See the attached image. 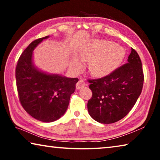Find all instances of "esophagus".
<instances>
[{
    "label": "esophagus",
    "mask_w": 160,
    "mask_h": 160,
    "mask_svg": "<svg viewBox=\"0 0 160 160\" xmlns=\"http://www.w3.org/2000/svg\"><path fill=\"white\" fill-rule=\"evenodd\" d=\"M86 85H87L85 82V81H84L83 80H80L78 82V83L76 84V88L78 89V90H80V89L84 88V87H85Z\"/></svg>",
    "instance_id": "esophagus-1"
}]
</instances>
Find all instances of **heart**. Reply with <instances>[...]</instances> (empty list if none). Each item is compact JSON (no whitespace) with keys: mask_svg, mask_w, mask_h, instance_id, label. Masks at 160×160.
Instances as JSON below:
<instances>
[{"mask_svg":"<svg viewBox=\"0 0 160 160\" xmlns=\"http://www.w3.org/2000/svg\"><path fill=\"white\" fill-rule=\"evenodd\" d=\"M126 56L122 46L104 39L89 42L80 51V58L74 56L71 66L75 71L83 69L82 62H89V70L94 77L102 78L112 73L120 66Z\"/></svg>","mask_w":160,"mask_h":160,"instance_id":"heart-1","label":"heart"}]
</instances>
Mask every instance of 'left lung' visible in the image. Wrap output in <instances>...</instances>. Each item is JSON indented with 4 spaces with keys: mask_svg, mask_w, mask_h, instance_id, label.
<instances>
[{
    "mask_svg": "<svg viewBox=\"0 0 160 160\" xmlns=\"http://www.w3.org/2000/svg\"><path fill=\"white\" fill-rule=\"evenodd\" d=\"M141 60L133 48L128 63L104 78L90 80L92 97L88 102L90 115L101 123H115L128 114L142 90Z\"/></svg>",
    "mask_w": 160,
    "mask_h": 160,
    "instance_id": "left-lung-1",
    "label": "left lung"
}]
</instances>
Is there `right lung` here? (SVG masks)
<instances>
[{
    "label": "right lung",
    "instance_id": "1",
    "mask_svg": "<svg viewBox=\"0 0 160 160\" xmlns=\"http://www.w3.org/2000/svg\"><path fill=\"white\" fill-rule=\"evenodd\" d=\"M49 36L34 40L21 54L15 70L22 106L29 115L42 122H53L64 115L78 78L50 74L34 66L33 51Z\"/></svg>",
    "mask_w": 160,
    "mask_h": 160
}]
</instances>
